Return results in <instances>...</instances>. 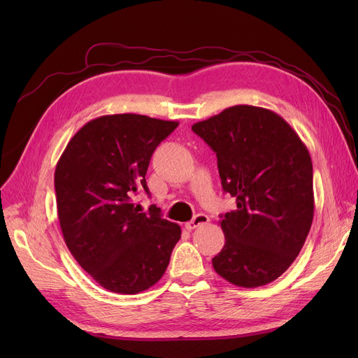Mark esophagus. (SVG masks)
I'll return each mask as SVG.
<instances>
[{"mask_svg":"<svg viewBox=\"0 0 358 358\" xmlns=\"http://www.w3.org/2000/svg\"><path fill=\"white\" fill-rule=\"evenodd\" d=\"M208 222H209V216L204 215V213H199V215L194 216V218L189 222L185 224V229L187 230H194V229H197V227H200L203 224H208Z\"/></svg>","mask_w":358,"mask_h":358,"instance_id":"obj_1","label":"esophagus"}]
</instances>
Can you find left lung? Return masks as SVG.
Instances as JSON below:
<instances>
[{
  "mask_svg": "<svg viewBox=\"0 0 358 358\" xmlns=\"http://www.w3.org/2000/svg\"><path fill=\"white\" fill-rule=\"evenodd\" d=\"M218 158L222 189L237 209L221 216L222 251L212 266L230 284L273 282L292 264L313 220L306 145L278 113L239 104L192 125Z\"/></svg>",
  "mask_w": 358,
  "mask_h": 358,
  "instance_id": "8db88e82",
  "label": "left lung"
}]
</instances>
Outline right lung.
Listing matches in <instances>:
<instances>
[{"mask_svg": "<svg viewBox=\"0 0 358 358\" xmlns=\"http://www.w3.org/2000/svg\"><path fill=\"white\" fill-rule=\"evenodd\" d=\"M179 125L136 113L106 115L85 124L55 169L61 231L67 248L96 284L137 294L166 273L180 227L134 203L146 191L155 148Z\"/></svg>", "mask_w": 358, "mask_h": 358, "instance_id": "right-lung-1", "label": "right lung"}]
</instances>
